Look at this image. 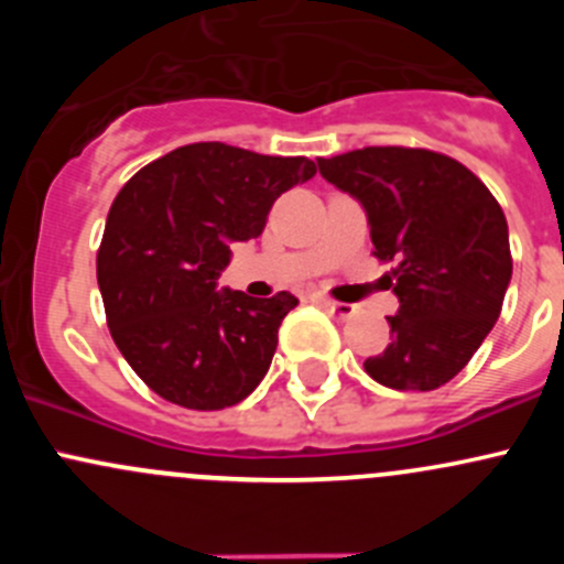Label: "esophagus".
Wrapping results in <instances>:
<instances>
[{"mask_svg": "<svg viewBox=\"0 0 564 564\" xmlns=\"http://www.w3.org/2000/svg\"><path fill=\"white\" fill-rule=\"evenodd\" d=\"M318 305H322L324 311H329V314H333L335 318H340V322H346V318H351V316L357 314L355 305L335 303V300H329V297H318Z\"/></svg>", "mask_w": 564, "mask_h": 564, "instance_id": "obj_1", "label": "esophagus"}]
</instances>
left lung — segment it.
I'll return each instance as SVG.
<instances>
[{"instance_id":"8db88e82","label":"left lung","mask_w":564,"mask_h":564,"mask_svg":"<svg viewBox=\"0 0 564 564\" xmlns=\"http://www.w3.org/2000/svg\"><path fill=\"white\" fill-rule=\"evenodd\" d=\"M318 174L362 204L373 256L395 261L398 314L368 377L392 390H436L497 324L513 275L508 220L464 163L414 147H362L316 158Z\"/></svg>"}]
</instances>
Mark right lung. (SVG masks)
I'll list each match as a JSON object with an SVG mask.
<instances>
[{
	"label": "right lung",
	"mask_w": 564,
	"mask_h": 564,
	"mask_svg": "<svg viewBox=\"0 0 564 564\" xmlns=\"http://www.w3.org/2000/svg\"><path fill=\"white\" fill-rule=\"evenodd\" d=\"M314 174L308 158L202 141L152 161L117 193L98 286L113 344L147 388L198 412L259 388L297 297L215 286L229 242L259 237L275 198Z\"/></svg>",
	"instance_id": "1"
}]
</instances>
